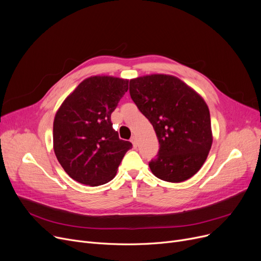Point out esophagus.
Wrapping results in <instances>:
<instances>
[{
    "mask_svg": "<svg viewBox=\"0 0 261 261\" xmlns=\"http://www.w3.org/2000/svg\"><path fill=\"white\" fill-rule=\"evenodd\" d=\"M130 141H131V143H132L133 147L136 148V147H137V140H136V137H135V136H132Z\"/></svg>",
    "mask_w": 261,
    "mask_h": 261,
    "instance_id": "1",
    "label": "esophagus"
}]
</instances>
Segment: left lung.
Returning <instances> with one entry per match:
<instances>
[{
    "label": "left lung",
    "mask_w": 261,
    "mask_h": 261,
    "mask_svg": "<svg viewBox=\"0 0 261 261\" xmlns=\"http://www.w3.org/2000/svg\"><path fill=\"white\" fill-rule=\"evenodd\" d=\"M129 92L159 138V153L149 162L153 174L169 182L196 174L213 141L210 111L202 97L179 79L166 74L131 80Z\"/></svg>",
    "instance_id": "obj_1"
}]
</instances>
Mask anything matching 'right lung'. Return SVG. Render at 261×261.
I'll return each instance as SVG.
<instances>
[{"label":"right lung","instance_id":"1","mask_svg":"<svg viewBox=\"0 0 261 261\" xmlns=\"http://www.w3.org/2000/svg\"><path fill=\"white\" fill-rule=\"evenodd\" d=\"M129 81L91 76L83 81L58 110L54 121L57 159L72 179L91 187L107 184L132 144L120 140L111 113Z\"/></svg>","mask_w":261,"mask_h":261}]
</instances>
